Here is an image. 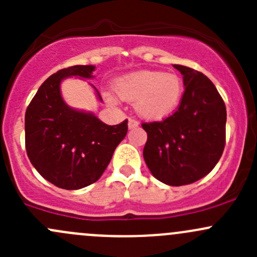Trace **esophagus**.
Instances as JSON below:
<instances>
[{
  "mask_svg": "<svg viewBox=\"0 0 257 257\" xmlns=\"http://www.w3.org/2000/svg\"><path fill=\"white\" fill-rule=\"evenodd\" d=\"M139 125V121L136 120V119L133 118H129L128 120V128L129 129H133V128H137V126Z\"/></svg>",
  "mask_w": 257,
  "mask_h": 257,
  "instance_id": "34e87169",
  "label": "esophagus"
}]
</instances>
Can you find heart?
Here are the masks:
<instances>
[{
  "label": "heart",
  "mask_w": 257,
  "mask_h": 257,
  "mask_svg": "<svg viewBox=\"0 0 257 257\" xmlns=\"http://www.w3.org/2000/svg\"><path fill=\"white\" fill-rule=\"evenodd\" d=\"M119 98L134 102L136 112L148 120L170 115L183 97V80L175 73L160 71H139L119 77L114 82ZM108 103H116L112 93L105 94Z\"/></svg>",
  "instance_id": "1"
}]
</instances>
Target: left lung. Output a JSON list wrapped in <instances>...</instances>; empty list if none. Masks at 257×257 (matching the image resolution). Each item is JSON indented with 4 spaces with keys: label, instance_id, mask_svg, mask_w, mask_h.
I'll list each match as a JSON object with an SVG mask.
<instances>
[{
    "label": "left lung",
    "instance_id": "1",
    "mask_svg": "<svg viewBox=\"0 0 257 257\" xmlns=\"http://www.w3.org/2000/svg\"><path fill=\"white\" fill-rule=\"evenodd\" d=\"M185 90L178 110L162 121L143 123V157L153 177L172 186L208 175L225 148L226 108L214 83L200 72L174 64Z\"/></svg>",
    "mask_w": 257,
    "mask_h": 257
}]
</instances>
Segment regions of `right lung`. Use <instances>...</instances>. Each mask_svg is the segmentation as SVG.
Listing matches in <instances>:
<instances>
[{
	"instance_id": "add662e5",
	"label": "right lung",
	"mask_w": 257,
	"mask_h": 257,
	"mask_svg": "<svg viewBox=\"0 0 257 257\" xmlns=\"http://www.w3.org/2000/svg\"><path fill=\"white\" fill-rule=\"evenodd\" d=\"M94 69V66H73L52 74L26 110V150L31 163L46 180L66 190L82 189L102 177L128 132L126 119L108 125L92 112L71 108L62 98V80L90 79ZM92 87L102 102L99 92Z\"/></svg>"
}]
</instances>
